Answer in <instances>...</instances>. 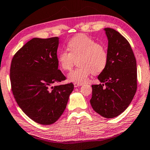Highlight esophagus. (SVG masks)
<instances>
[{"label":"esophagus","mask_w":150,"mask_h":150,"mask_svg":"<svg viewBox=\"0 0 150 150\" xmlns=\"http://www.w3.org/2000/svg\"><path fill=\"white\" fill-rule=\"evenodd\" d=\"M82 84H78V83H74V86L75 88H76V87H78V86H82Z\"/></svg>","instance_id":"34e87169"}]
</instances>
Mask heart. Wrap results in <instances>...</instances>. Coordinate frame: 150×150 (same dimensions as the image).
<instances>
[{"label": "heart", "mask_w": 150, "mask_h": 150, "mask_svg": "<svg viewBox=\"0 0 150 150\" xmlns=\"http://www.w3.org/2000/svg\"><path fill=\"white\" fill-rule=\"evenodd\" d=\"M68 51L61 50L57 54V62L64 71H70L78 59L80 67L68 76L70 82L83 84L88 81L91 73L98 74L105 70L108 62L107 50L102 45L84 34L73 37L68 42Z\"/></svg>", "instance_id": "b5f03b06"}]
</instances>
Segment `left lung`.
Listing matches in <instances>:
<instances>
[{
  "label": "left lung",
  "mask_w": 150,
  "mask_h": 150,
  "mask_svg": "<svg viewBox=\"0 0 150 150\" xmlns=\"http://www.w3.org/2000/svg\"><path fill=\"white\" fill-rule=\"evenodd\" d=\"M108 38V62L98 75L101 84L92 85L91 105L105 118H114L125 110L137 91L136 59L128 41L118 31L105 29Z\"/></svg>",
  "instance_id": "8db88e82"
}]
</instances>
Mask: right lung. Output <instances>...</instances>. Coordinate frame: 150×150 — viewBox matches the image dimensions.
<instances>
[{"instance_id":"1","label":"right lung","mask_w":150,"mask_h":150,"mask_svg":"<svg viewBox=\"0 0 150 150\" xmlns=\"http://www.w3.org/2000/svg\"><path fill=\"white\" fill-rule=\"evenodd\" d=\"M57 37L33 38L11 61L10 80L14 97L30 119L41 125L54 123L63 113L74 84L52 86L66 80L58 70Z\"/></svg>"}]
</instances>
